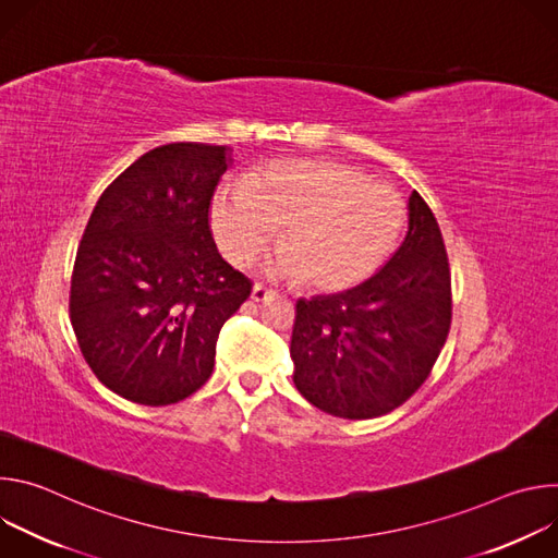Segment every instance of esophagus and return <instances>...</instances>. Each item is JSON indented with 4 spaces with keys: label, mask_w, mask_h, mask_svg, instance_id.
I'll list each match as a JSON object with an SVG mask.
<instances>
[{
    "label": "esophagus",
    "mask_w": 558,
    "mask_h": 558,
    "mask_svg": "<svg viewBox=\"0 0 558 558\" xmlns=\"http://www.w3.org/2000/svg\"><path fill=\"white\" fill-rule=\"evenodd\" d=\"M274 295H276V291H274V289H267V287L260 284V282H256L254 289H252V300H254V302H267V300H271Z\"/></svg>",
    "instance_id": "esophagus-1"
}]
</instances>
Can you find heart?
<instances>
[{
    "instance_id": "1",
    "label": "heart",
    "mask_w": 558,
    "mask_h": 558,
    "mask_svg": "<svg viewBox=\"0 0 558 558\" xmlns=\"http://www.w3.org/2000/svg\"><path fill=\"white\" fill-rule=\"evenodd\" d=\"M407 203L392 185L340 161H280L243 185H222L209 205V231L231 265L252 263L280 225L274 269L317 291L368 278L392 252Z\"/></svg>"
}]
</instances>
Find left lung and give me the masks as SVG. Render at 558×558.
<instances>
[{
  "instance_id": "8db88e82",
  "label": "left lung",
  "mask_w": 558,
  "mask_h": 558,
  "mask_svg": "<svg viewBox=\"0 0 558 558\" xmlns=\"http://www.w3.org/2000/svg\"><path fill=\"white\" fill-rule=\"evenodd\" d=\"M450 320L444 238L435 214L413 192L404 243L375 276L342 293L295 302L293 384L329 415H386L428 379Z\"/></svg>"
}]
</instances>
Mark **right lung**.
<instances>
[{"label":"right lung","mask_w":558,"mask_h":558,"mask_svg":"<svg viewBox=\"0 0 558 558\" xmlns=\"http://www.w3.org/2000/svg\"><path fill=\"white\" fill-rule=\"evenodd\" d=\"M229 149L154 147L97 201L70 280V323L104 386L143 407L177 404L214 371L222 325L252 280L222 260L209 203Z\"/></svg>","instance_id":"right-lung-1"}]
</instances>
